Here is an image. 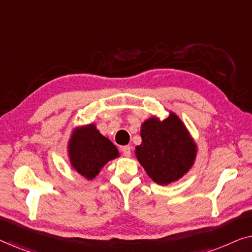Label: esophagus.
Masks as SVG:
<instances>
[{
	"instance_id": "1",
	"label": "esophagus",
	"mask_w": 252,
	"mask_h": 252,
	"mask_svg": "<svg viewBox=\"0 0 252 252\" xmlns=\"http://www.w3.org/2000/svg\"><path fill=\"white\" fill-rule=\"evenodd\" d=\"M122 151H123L124 156L129 157L130 154H132V148H130V146H124V147H122Z\"/></svg>"
}]
</instances>
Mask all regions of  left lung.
<instances>
[{
    "label": "left lung",
    "instance_id": "left-lung-1",
    "mask_svg": "<svg viewBox=\"0 0 252 252\" xmlns=\"http://www.w3.org/2000/svg\"><path fill=\"white\" fill-rule=\"evenodd\" d=\"M141 137L136 157L157 184L167 185L182 178L194 163L196 146L174 113L163 122L148 119L141 128Z\"/></svg>",
    "mask_w": 252,
    "mask_h": 252
}]
</instances>
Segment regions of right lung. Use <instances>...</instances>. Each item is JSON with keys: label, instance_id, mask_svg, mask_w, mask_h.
<instances>
[{"label": "right lung", "instance_id": "obj_1", "mask_svg": "<svg viewBox=\"0 0 252 252\" xmlns=\"http://www.w3.org/2000/svg\"><path fill=\"white\" fill-rule=\"evenodd\" d=\"M68 155L72 166L78 173L93 179L109 160L118 157V149L109 139L88 125L74 130L68 144Z\"/></svg>", "mask_w": 252, "mask_h": 252}]
</instances>
